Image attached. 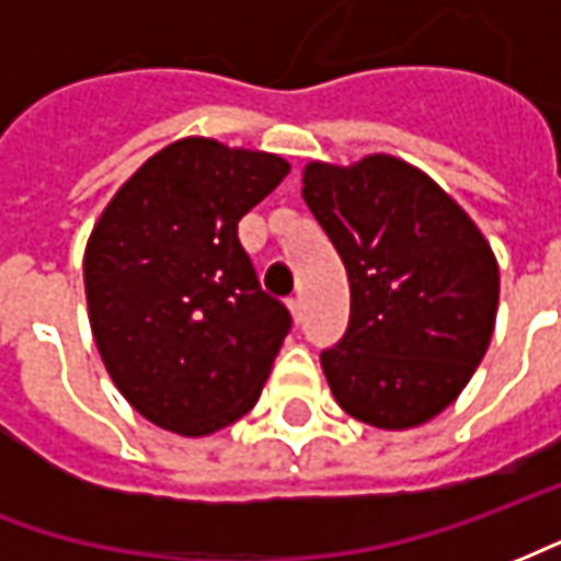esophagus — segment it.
<instances>
[{
  "mask_svg": "<svg viewBox=\"0 0 561 561\" xmlns=\"http://www.w3.org/2000/svg\"><path fill=\"white\" fill-rule=\"evenodd\" d=\"M288 309H291L294 321L300 324V321H304V304H300V297H291V300H288Z\"/></svg>",
  "mask_w": 561,
  "mask_h": 561,
  "instance_id": "obj_1",
  "label": "esophagus"
}]
</instances>
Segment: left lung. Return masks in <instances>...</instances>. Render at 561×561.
Returning a JSON list of instances; mask_svg holds the SVG:
<instances>
[{
	"label": "left lung",
	"mask_w": 561,
	"mask_h": 561,
	"mask_svg": "<svg viewBox=\"0 0 561 561\" xmlns=\"http://www.w3.org/2000/svg\"><path fill=\"white\" fill-rule=\"evenodd\" d=\"M304 201L352 285L348 330L321 366L345 412L378 430L433 421L486 354L499 267L474 221L412 164L312 161Z\"/></svg>",
	"instance_id": "left-lung-1"
}]
</instances>
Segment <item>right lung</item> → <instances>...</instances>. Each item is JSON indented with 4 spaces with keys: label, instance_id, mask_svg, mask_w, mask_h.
I'll return each instance as SVG.
<instances>
[{
    "label": "right lung",
    "instance_id": "add662e5",
    "mask_svg": "<svg viewBox=\"0 0 561 561\" xmlns=\"http://www.w3.org/2000/svg\"><path fill=\"white\" fill-rule=\"evenodd\" d=\"M288 161L185 138L128 180L87 245L90 324L119 393L147 421L209 435L261 397L288 306L270 297L237 221L276 188Z\"/></svg>",
    "mask_w": 561,
    "mask_h": 561
}]
</instances>
